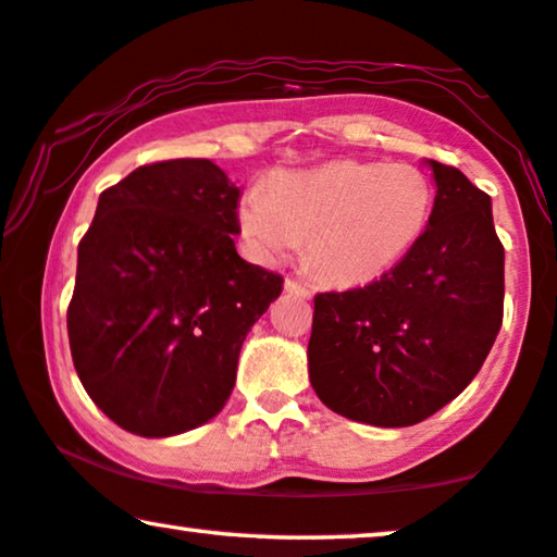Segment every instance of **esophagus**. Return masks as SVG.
Masks as SVG:
<instances>
[{"label": "esophagus", "mask_w": 557, "mask_h": 557, "mask_svg": "<svg viewBox=\"0 0 557 557\" xmlns=\"http://www.w3.org/2000/svg\"><path fill=\"white\" fill-rule=\"evenodd\" d=\"M284 286H286L288 294L304 296V299H309V296H311V288L307 284H301V281H296V278H286Z\"/></svg>", "instance_id": "34e87169"}]
</instances>
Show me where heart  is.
Listing matches in <instances>:
<instances>
[{"label": "heart", "mask_w": 557, "mask_h": 557, "mask_svg": "<svg viewBox=\"0 0 557 557\" xmlns=\"http://www.w3.org/2000/svg\"><path fill=\"white\" fill-rule=\"evenodd\" d=\"M433 208L429 174L406 162L337 159L317 170L271 174L240 197L238 225L250 253L271 261L299 248L319 278L370 284L421 240Z\"/></svg>", "instance_id": "obj_1"}]
</instances>
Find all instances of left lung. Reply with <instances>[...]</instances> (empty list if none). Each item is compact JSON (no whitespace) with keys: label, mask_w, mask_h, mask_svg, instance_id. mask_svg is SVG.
<instances>
[{"label":"left lung","mask_w":557,"mask_h":557,"mask_svg":"<svg viewBox=\"0 0 557 557\" xmlns=\"http://www.w3.org/2000/svg\"><path fill=\"white\" fill-rule=\"evenodd\" d=\"M429 227L368 286L314 296L309 380L352 421L421 423L467 387L505 314V248L490 195L456 166L431 162Z\"/></svg>","instance_id":"left-lung-1"}]
</instances>
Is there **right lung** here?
<instances>
[{
	"mask_svg": "<svg viewBox=\"0 0 557 557\" xmlns=\"http://www.w3.org/2000/svg\"><path fill=\"white\" fill-rule=\"evenodd\" d=\"M240 189L210 159L144 164L98 197L78 243L67 339L90 400L136 436L215 418L243 339L284 278L243 261Z\"/></svg>",
	"mask_w": 557,
	"mask_h": 557,
	"instance_id": "1",
	"label": "right lung"
}]
</instances>
